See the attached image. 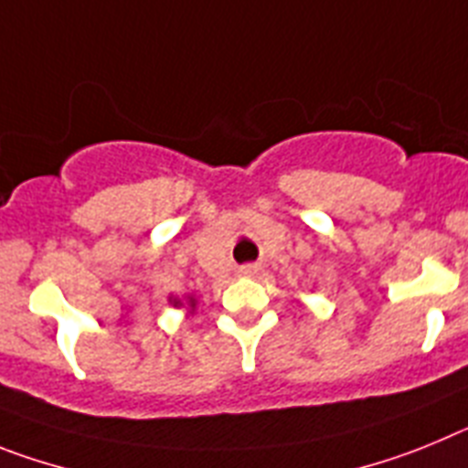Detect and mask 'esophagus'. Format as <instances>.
Returning a JSON list of instances; mask_svg holds the SVG:
<instances>
[{
    "label": "esophagus",
    "instance_id": "34e87169",
    "mask_svg": "<svg viewBox=\"0 0 468 468\" xmlns=\"http://www.w3.org/2000/svg\"><path fill=\"white\" fill-rule=\"evenodd\" d=\"M239 273H242V275L254 273V266H242V268H239Z\"/></svg>",
    "mask_w": 468,
    "mask_h": 468
}]
</instances>
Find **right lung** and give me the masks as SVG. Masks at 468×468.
<instances>
[{
    "mask_svg": "<svg viewBox=\"0 0 468 468\" xmlns=\"http://www.w3.org/2000/svg\"><path fill=\"white\" fill-rule=\"evenodd\" d=\"M169 302H172L176 308L184 306V302H181V299H174V296H172V299H169ZM195 303H197V302H195V296H188V306L195 308Z\"/></svg>",
    "mask_w": 468,
    "mask_h": 468,
    "instance_id": "add662e5",
    "label": "right lung"
}]
</instances>
